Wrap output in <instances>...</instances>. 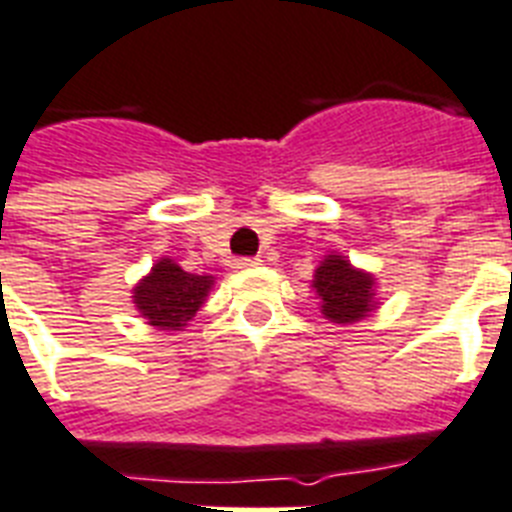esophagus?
Listing matches in <instances>:
<instances>
[{"label": "esophagus", "mask_w": 512, "mask_h": 512, "mask_svg": "<svg viewBox=\"0 0 512 512\" xmlns=\"http://www.w3.org/2000/svg\"><path fill=\"white\" fill-rule=\"evenodd\" d=\"M236 268H257V265H263V260L260 257H242V260H236Z\"/></svg>", "instance_id": "1"}]
</instances>
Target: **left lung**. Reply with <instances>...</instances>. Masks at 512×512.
I'll return each instance as SVG.
<instances>
[{
    "label": "left lung",
    "instance_id": "obj_1",
    "mask_svg": "<svg viewBox=\"0 0 512 512\" xmlns=\"http://www.w3.org/2000/svg\"><path fill=\"white\" fill-rule=\"evenodd\" d=\"M313 286L318 305L326 321L350 326L363 321L378 307L376 276L347 260L339 252H331L321 260L313 273Z\"/></svg>",
    "mask_w": 512,
    "mask_h": 512
}]
</instances>
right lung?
<instances>
[{
  "instance_id": "right-lung-1",
  "label": "right lung",
  "mask_w": 512,
  "mask_h": 512,
  "mask_svg": "<svg viewBox=\"0 0 512 512\" xmlns=\"http://www.w3.org/2000/svg\"><path fill=\"white\" fill-rule=\"evenodd\" d=\"M215 286L213 276L186 273L176 260L160 257L147 276L131 289V299L139 315L160 331H184L197 310L205 305Z\"/></svg>"
}]
</instances>
